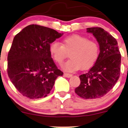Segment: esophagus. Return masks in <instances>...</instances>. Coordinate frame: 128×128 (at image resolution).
Masks as SVG:
<instances>
[{
	"label": "esophagus",
	"mask_w": 128,
	"mask_h": 128,
	"mask_svg": "<svg viewBox=\"0 0 128 128\" xmlns=\"http://www.w3.org/2000/svg\"><path fill=\"white\" fill-rule=\"evenodd\" d=\"M64 76H65V77H68V78H69V77H71L72 74H68V73H64Z\"/></svg>",
	"instance_id": "34e87169"
}]
</instances>
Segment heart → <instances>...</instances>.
Masks as SVG:
<instances>
[{"label": "heart", "instance_id": "b5f03b06", "mask_svg": "<svg viewBox=\"0 0 128 128\" xmlns=\"http://www.w3.org/2000/svg\"><path fill=\"white\" fill-rule=\"evenodd\" d=\"M61 44L54 41L50 46V52L54 60L61 65L70 53V60L63 65L62 68L68 72L87 70L93 66L100 54V47L97 42L88 40L80 34H72L65 37Z\"/></svg>", "mask_w": 128, "mask_h": 128}]
</instances>
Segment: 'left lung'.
Masks as SVG:
<instances>
[{"mask_svg": "<svg viewBox=\"0 0 128 128\" xmlns=\"http://www.w3.org/2000/svg\"><path fill=\"white\" fill-rule=\"evenodd\" d=\"M100 46L98 60L88 72L79 76L80 84L75 89L77 95L85 99L104 96L114 87L121 70V56L116 40L100 27L87 28Z\"/></svg>", "mask_w": 128, "mask_h": 128, "instance_id": "obj_1", "label": "left lung"}]
</instances>
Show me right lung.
Here are the masks:
<instances>
[{
  "label": "right lung",
  "instance_id": "1",
  "mask_svg": "<svg viewBox=\"0 0 128 128\" xmlns=\"http://www.w3.org/2000/svg\"><path fill=\"white\" fill-rule=\"evenodd\" d=\"M56 30L30 24L15 35L7 57V73L18 91L30 99L46 97L63 72L50 52V44L62 35Z\"/></svg>",
  "mask_w": 128,
  "mask_h": 128
}]
</instances>
